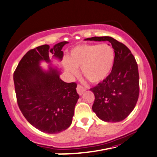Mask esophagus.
Segmentation results:
<instances>
[{
	"label": "esophagus",
	"instance_id": "obj_1",
	"mask_svg": "<svg viewBox=\"0 0 157 157\" xmlns=\"http://www.w3.org/2000/svg\"><path fill=\"white\" fill-rule=\"evenodd\" d=\"M86 88L83 87L82 86H81V85H77V93H78L79 95H82V94H83L84 91H86Z\"/></svg>",
	"mask_w": 157,
	"mask_h": 157
}]
</instances>
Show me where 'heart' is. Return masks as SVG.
<instances>
[{"instance_id":"obj_1","label":"heart","mask_w":157,"mask_h":157,"mask_svg":"<svg viewBox=\"0 0 157 157\" xmlns=\"http://www.w3.org/2000/svg\"><path fill=\"white\" fill-rule=\"evenodd\" d=\"M114 60L115 52L110 45L82 44L70 51L69 60H64L63 66L71 75H77V68H81L87 80L99 83L108 77Z\"/></svg>"}]
</instances>
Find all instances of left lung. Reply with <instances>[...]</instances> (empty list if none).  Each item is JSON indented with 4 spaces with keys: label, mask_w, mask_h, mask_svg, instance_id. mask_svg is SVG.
Returning <instances> with one entry per match:
<instances>
[{
    "label": "left lung",
    "mask_w": 157,
    "mask_h": 157,
    "mask_svg": "<svg viewBox=\"0 0 157 157\" xmlns=\"http://www.w3.org/2000/svg\"><path fill=\"white\" fill-rule=\"evenodd\" d=\"M85 40L108 41L115 52V60L108 77L90 88L95 96L92 109L101 120L119 122L135 108L139 97V73L129 49L109 36H94Z\"/></svg>",
    "instance_id": "8db88e82"
}]
</instances>
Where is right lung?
I'll list each match as a JSON object with an SVG mask.
<instances>
[{
	"mask_svg": "<svg viewBox=\"0 0 157 157\" xmlns=\"http://www.w3.org/2000/svg\"><path fill=\"white\" fill-rule=\"evenodd\" d=\"M62 41L50 49L48 44L29 50L14 72L15 93L19 108L26 120L45 133L56 134L70 126L79 99L75 82L60 80V71L52 67L44 71L41 60L50 63L49 55L62 60Z\"/></svg>",
	"mask_w": 157,
	"mask_h": 157,
	"instance_id": "obj_1",
	"label": "right lung"
}]
</instances>
